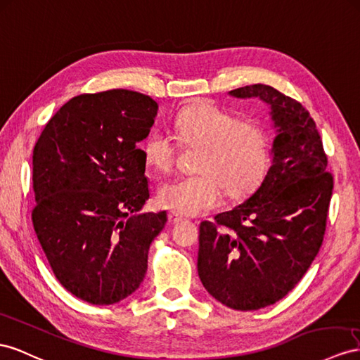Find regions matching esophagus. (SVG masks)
Wrapping results in <instances>:
<instances>
[{"mask_svg":"<svg viewBox=\"0 0 360 360\" xmlns=\"http://www.w3.org/2000/svg\"><path fill=\"white\" fill-rule=\"evenodd\" d=\"M167 217H169V222L170 224H178V222H181V220H182V216L173 213V211H170V213L167 214Z\"/></svg>","mask_w":360,"mask_h":360,"instance_id":"obj_1","label":"esophagus"}]
</instances>
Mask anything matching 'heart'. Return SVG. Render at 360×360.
<instances>
[{
	"label": "heart",
	"instance_id": "b5f03b06",
	"mask_svg": "<svg viewBox=\"0 0 360 360\" xmlns=\"http://www.w3.org/2000/svg\"><path fill=\"white\" fill-rule=\"evenodd\" d=\"M174 129L186 147H200L198 173L162 184L158 204L181 216H199L222 205L224 191L240 199L260 187L269 170L268 134L262 124L238 120L213 101H196L174 118ZM143 158L150 169L169 173L178 160L179 143L164 131L146 138Z\"/></svg>",
	"mask_w": 360,
	"mask_h": 360
}]
</instances>
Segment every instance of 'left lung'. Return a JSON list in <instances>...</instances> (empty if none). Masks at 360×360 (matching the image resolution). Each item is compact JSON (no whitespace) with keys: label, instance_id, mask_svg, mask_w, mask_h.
<instances>
[{"label":"left lung","instance_id":"1","mask_svg":"<svg viewBox=\"0 0 360 360\" xmlns=\"http://www.w3.org/2000/svg\"><path fill=\"white\" fill-rule=\"evenodd\" d=\"M229 94L271 106L272 165L250 199L200 224L198 272L211 297L248 311L284 298L315 260L333 176L316 124L300 101L262 84Z\"/></svg>","mask_w":360,"mask_h":360}]
</instances>
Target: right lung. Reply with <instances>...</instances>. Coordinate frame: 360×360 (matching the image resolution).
Wrapping results in <instances>:
<instances>
[{
	"mask_svg": "<svg viewBox=\"0 0 360 360\" xmlns=\"http://www.w3.org/2000/svg\"><path fill=\"white\" fill-rule=\"evenodd\" d=\"M158 103L127 89L80 94L45 124L33 149L34 233L59 283L109 306L134 293L167 213L140 211L149 199L138 143Z\"/></svg>",
	"mask_w": 360,
	"mask_h": 360,
	"instance_id": "obj_1",
	"label": "right lung"
}]
</instances>
